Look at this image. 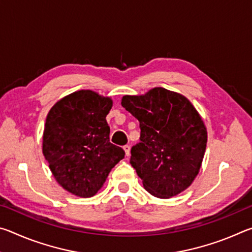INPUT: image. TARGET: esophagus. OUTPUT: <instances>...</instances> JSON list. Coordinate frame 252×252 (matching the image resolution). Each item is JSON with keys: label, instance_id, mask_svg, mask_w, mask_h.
Returning <instances> with one entry per match:
<instances>
[{"label": "esophagus", "instance_id": "1", "mask_svg": "<svg viewBox=\"0 0 252 252\" xmlns=\"http://www.w3.org/2000/svg\"><path fill=\"white\" fill-rule=\"evenodd\" d=\"M123 150H125V152H126V157H129L130 156V150H131V148H130V146H125L123 147Z\"/></svg>", "mask_w": 252, "mask_h": 252}]
</instances>
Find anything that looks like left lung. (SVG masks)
Returning a JSON list of instances; mask_svg holds the SVG:
<instances>
[{
    "mask_svg": "<svg viewBox=\"0 0 252 252\" xmlns=\"http://www.w3.org/2000/svg\"><path fill=\"white\" fill-rule=\"evenodd\" d=\"M123 108L140 122V142L130 163L144 189L157 198L174 197L193 182L207 147V129L182 94L153 88L143 95H125Z\"/></svg>",
    "mask_w": 252,
    "mask_h": 252,
    "instance_id": "8db88e82",
    "label": "left lung"
}]
</instances>
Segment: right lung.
<instances>
[{"mask_svg":"<svg viewBox=\"0 0 252 252\" xmlns=\"http://www.w3.org/2000/svg\"><path fill=\"white\" fill-rule=\"evenodd\" d=\"M111 108V97L80 90L59 100L46 117L43 156L59 185L78 197H93L125 158L110 142Z\"/></svg>","mask_w":252,"mask_h":252,"instance_id":"add662e5","label":"right lung"}]
</instances>
